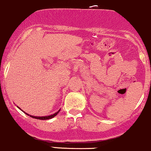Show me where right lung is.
<instances>
[{
  "mask_svg": "<svg viewBox=\"0 0 151 151\" xmlns=\"http://www.w3.org/2000/svg\"><path fill=\"white\" fill-rule=\"evenodd\" d=\"M18 107L19 109H20L21 111H22L23 112L25 113V114H26L27 115H28V116H29L30 117L34 118V119H41V120H46V119H52L53 117H54L55 116H56V115L58 114V113L60 111V109H59V110H58V111H56V113H54V114H51V115H49V116H32V115H29V114H27V113L24 112V111H23V110H22V109H21L20 108H19V107Z\"/></svg>",
  "mask_w": 151,
  "mask_h": 151,
  "instance_id": "right-lung-1",
  "label": "right lung"
}]
</instances>
